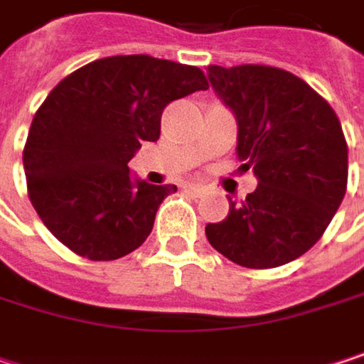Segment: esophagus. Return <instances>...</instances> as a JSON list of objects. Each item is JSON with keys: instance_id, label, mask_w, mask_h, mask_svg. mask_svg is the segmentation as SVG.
I'll return each mask as SVG.
<instances>
[{"instance_id": "1", "label": "esophagus", "mask_w": 364, "mask_h": 364, "mask_svg": "<svg viewBox=\"0 0 364 364\" xmlns=\"http://www.w3.org/2000/svg\"><path fill=\"white\" fill-rule=\"evenodd\" d=\"M187 191H191L193 196H204L206 193V187L204 185H187Z\"/></svg>"}]
</instances>
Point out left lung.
Wrapping results in <instances>:
<instances>
[{
  "mask_svg": "<svg viewBox=\"0 0 364 364\" xmlns=\"http://www.w3.org/2000/svg\"><path fill=\"white\" fill-rule=\"evenodd\" d=\"M217 97L238 122V158L257 189L206 225L230 261L278 267L310 251L325 234L348 185V145L327 101L301 77L267 65L208 67Z\"/></svg>",
  "mask_w": 364,
  "mask_h": 364,
  "instance_id": "left-lung-1",
  "label": "left lung"
}]
</instances>
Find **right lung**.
<instances>
[{"label": "right lung", "instance_id": "add662e5", "mask_svg": "<svg viewBox=\"0 0 364 364\" xmlns=\"http://www.w3.org/2000/svg\"><path fill=\"white\" fill-rule=\"evenodd\" d=\"M206 88L198 67L147 54L99 58L58 82L23 151L31 204L52 236L92 261L139 249L177 187L132 179L128 162L160 139L168 103Z\"/></svg>", "mask_w": 364, "mask_h": 364}]
</instances>
